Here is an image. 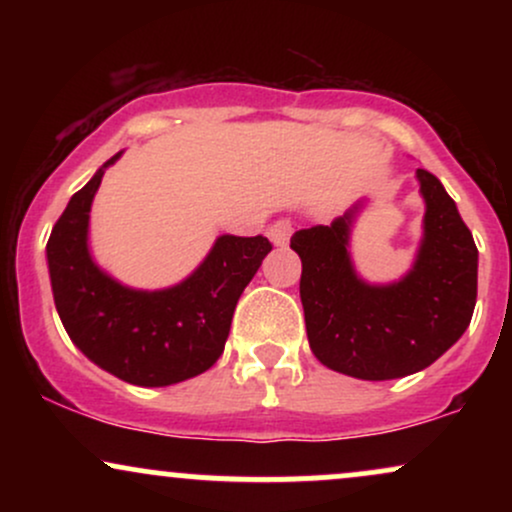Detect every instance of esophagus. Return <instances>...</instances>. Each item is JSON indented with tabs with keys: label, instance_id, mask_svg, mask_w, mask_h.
Wrapping results in <instances>:
<instances>
[{
	"label": "esophagus",
	"instance_id": "34e87169",
	"mask_svg": "<svg viewBox=\"0 0 512 512\" xmlns=\"http://www.w3.org/2000/svg\"><path fill=\"white\" fill-rule=\"evenodd\" d=\"M291 233H293V228H291L289 221H276V223H272V226H269L267 236L276 245V248H286V245H289V240H291Z\"/></svg>",
	"mask_w": 512,
	"mask_h": 512
}]
</instances>
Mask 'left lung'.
<instances>
[{"label":"left lung","mask_w":512,"mask_h":512,"mask_svg":"<svg viewBox=\"0 0 512 512\" xmlns=\"http://www.w3.org/2000/svg\"><path fill=\"white\" fill-rule=\"evenodd\" d=\"M424 199L421 240L395 281H368L351 257V233L368 207L358 199L330 226L296 231L301 303L310 351L322 366L358 380L419 373L450 349L477 303L479 250L443 182L416 170Z\"/></svg>","instance_id":"1"}]
</instances>
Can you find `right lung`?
Masks as SVG:
<instances>
[{
  "mask_svg": "<svg viewBox=\"0 0 512 512\" xmlns=\"http://www.w3.org/2000/svg\"><path fill=\"white\" fill-rule=\"evenodd\" d=\"M122 154L93 173L52 228L50 286L64 330L88 361L129 385L166 387L219 361L240 293L272 245L223 233L178 284L149 291L117 281L93 257L88 231L93 197Z\"/></svg>",
  "mask_w": 512,
  "mask_h": 512,
  "instance_id": "right-lung-1",
  "label": "right lung"
}]
</instances>
